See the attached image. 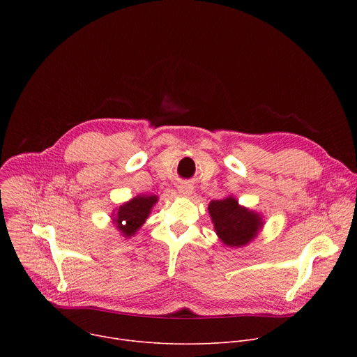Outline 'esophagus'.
Here are the masks:
<instances>
[{
  "instance_id": "34e87169",
  "label": "esophagus",
  "mask_w": 357,
  "mask_h": 357,
  "mask_svg": "<svg viewBox=\"0 0 357 357\" xmlns=\"http://www.w3.org/2000/svg\"><path fill=\"white\" fill-rule=\"evenodd\" d=\"M178 190H179V193L183 195V196H190V195L193 193V188H192L190 185H188V183H181V185L178 186Z\"/></svg>"
}]
</instances>
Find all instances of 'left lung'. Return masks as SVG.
Wrapping results in <instances>:
<instances>
[{
  "mask_svg": "<svg viewBox=\"0 0 357 357\" xmlns=\"http://www.w3.org/2000/svg\"><path fill=\"white\" fill-rule=\"evenodd\" d=\"M209 213L218 236L230 247L247 244L251 238L256 237L263 226L257 213L238 206V202L233 197L212 200L209 203Z\"/></svg>",
  "mask_w": 357,
  "mask_h": 357,
  "instance_id": "1",
  "label": "left lung"
}]
</instances>
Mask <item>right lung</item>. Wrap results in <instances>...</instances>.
<instances>
[{
	"mask_svg": "<svg viewBox=\"0 0 357 357\" xmlns=\"http://www.w3.org/2000/svg\"><path fill=\"white\" fill-rule=\"evenodd\" d=\"M157 196H137L119 208L114 222L126 237H131L144 225L151 208L157 203Z\"/></svg>",
	"mask_w": 357,
	"mask_h": 357,
	"instance_id": "right-lung-1",
	"label": "right lung"
}]
</instances>
